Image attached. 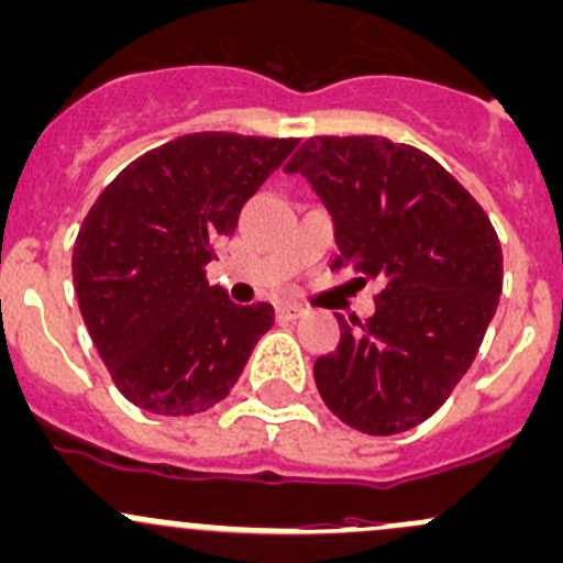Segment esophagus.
<instances>
[{
	"mask_svg": "<svg viewBox=\"0 0 563 563\" xmlns=\"http://www.w3.org/2000/svg\"><path fill=\"white\" fill-rule=\"evenodd\" d=\"M301 307L297 305H277V321H297V318H301Z\"/></svg>",
	"mask_w": 563,
	"mask_h": 563,
	"instance_id": "34e87169",
	"label": "esophagus"
}]
</instances>
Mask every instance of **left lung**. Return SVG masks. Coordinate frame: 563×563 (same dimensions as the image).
Wrapping results in <instances>:
<instances>
[{
    "instance_id": "left-lung-1",
    "label": "left lung",
    "mask_w": 563,
    "mask_h": 563,
    "mask_svg": "<svg viewBox=\"0 0 563 563\" xmlns=\"http://www.w3.org/2000/svg\"><path fill=\"white\" fill-rule=\"evenodd\" d=\"M334 223L331 269L380 277L375 316L347 323L312 375L342 423L399 434L434 416L477 356L501 294L483 207L429 153L386 137H310L286 164Z\"/></svg>"
}]
</instances>
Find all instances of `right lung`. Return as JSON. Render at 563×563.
<instances>
[{"mask_svg": "<svg viewBox=\"0 0 563 563\" xmlns=\"http://www.w3.org/2000/svg\"><path fill=\"white\" fill-rule=\"evenodd\" d=\"M294 147L297 140L183 134L129 164L88 210L73 251L80 316L112 383L140 410H210L275 323L266 301L240 307L210 286L205 264Z\"/></svg>", "mask_w": 563, "mask_h": 563, "instance_id": "right-lung-1", "label": "right lung"}]
</instances>
